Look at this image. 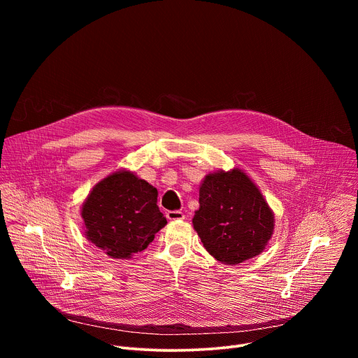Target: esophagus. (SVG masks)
Here are the masks:
<instances>
[{
  "instance_id": "1",
  "label": "esophagus",
  "mask_w": 358,
  "mask_h": 358,
  "mask_svg": "<svg viewBox=\"0 0 358 358\" xmlns=\"http://www.w3.org/2000/svg\"><path fill=\"white\" fill-rule=\"evenodd\" d=\"M166 217H167L170 221H177V220H184V218H185L184 213H181V211H178V210L169 211V213L166 214Z\"/></svg>"
}]
</instances>
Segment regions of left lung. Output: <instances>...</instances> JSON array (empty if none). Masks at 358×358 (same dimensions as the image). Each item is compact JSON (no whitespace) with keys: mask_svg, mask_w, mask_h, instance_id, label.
<instances>
[{"mask_svg":"<svg viewBox=\"0 0 358 358\" xmlns=\"http://www.w3.org/2000/svg\"><path fill=\"white\" fill-rule=\"evenodd\" d=\"M273 221L261 191L241 170L208 174L199 187L194 229L222 264L238 265L259 255L273 234Z\"/></svg>","mask_w":358,"mask_h":358,"instance_id":"obj_1","label":"left lung"}]
</instances>
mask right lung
<instances>
[{"label":"right lung","instance_id":"right-lung-1","mask_svg":"<svg viewBox=\"0 0 358 358\" xmlns=\"http://www.w3.org/2000/svg\"><path fill=\"white\" fill-rule=\"evenodd\" d=\"M157 196L155 187L133 173H113L92 189L83 203L86 238L115 259L144 250L167 224Z\"/></svg>","mask_w":358,"mask_h":358}]
</instances>
